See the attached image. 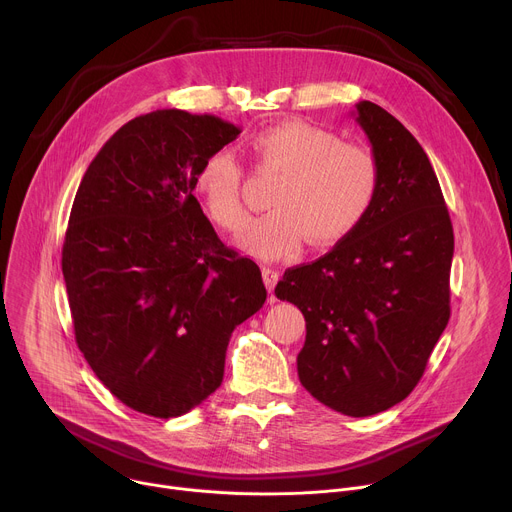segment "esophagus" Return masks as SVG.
<instances>
[{
    "label": "esophagus",
    "instance_id": "esophagus-1",
    "mask_svg": "<svg viewBox=\"0 0 512 512\" xmlns=\"http://www.w3.org/2000/svg\"><path fill=\"white\" fill-rule=\"evenodd\" d=\"M261 273H263L265 287H267L269 291H273V287H275V283H277V279H279V271L273 269V267H263Z\"/></svg>",
    "mask_w": 512,
    "mask_h": 512
}]
</instances>
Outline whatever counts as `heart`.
<instances>
[{
    "mask_svg": "<svg viewBox=\"0 0 512 512\" xmlns=\"http://www.w3.org/2000/svg\"><path fill=\"white\" fill-rule=\"evenodd\" d=\"M251 150L261 170L281 174L267 200L273 210L241 235L243 249L259 259L294 257L306 239L316 247L334 245L373 208L381 182L377 158L326 127L285 121L255 133ZM196 190L218 227L235 233L245 225L243 166L231 150L206 156Z\"/></svg>",
    "mask_w": 512,
    "mask_h": 512,
    "instance_id": "1",
    "label": "heart"
}]
</instances>
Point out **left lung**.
<instances>
[{
    "mask_svg": "<svg viewBox=\"0 0 512 512\" xmlns=\"http://www.w3.org/2000/svg\"><path fill=\"white\" fill-rule=\"evenodd\" d=\"M354 115L379 162L373 208L324 257L287 269L275 296L306 318V391L338 413L369 417L415 389L448 326L454 229L419 141L371 101Z\"/></svg>",
    "mask_w": 512,
    "mask_h": 512,
    "instance_id": "left-lung-1",
    "label": "left lung"
}]
</instances>
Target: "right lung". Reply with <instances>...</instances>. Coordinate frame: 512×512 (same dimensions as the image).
Returning <instances> with one entry per match:
<instances>
[{
  "label": "right lung",
  "mask_w": 512,
  "mask_h": 512,
  "mask_svg": "<svg viewBox=\"0 0 512 512\" xmlns=\"http://www.w3.org/2000/svg\"><path fill=\"white\" fill-rule=\"evenodd\" d=\"M241 133L162 109L125 123L72 202L62 275L75 338L133 411L170 419L223 383L233 330L267 291L255 261L214 233L192 190L208 154Z\"/></svg>",
  "instance_id": "add662e5"
}]
</instances>
